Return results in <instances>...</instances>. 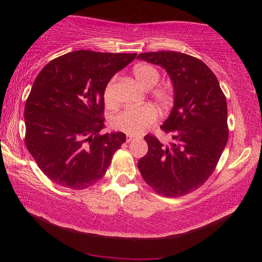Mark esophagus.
<instances>
[{
  "mask_svg": "<svg viewBox=\"0 0 262 262\" xmlns=\"http://www.w3.org/2000/svg\"><path fill=\"white\" fill-rule=\"evenodd\" d=\"M134 140H135V137L132 136V135H128V136L126 137V142H127V143H130L132 141H134Z\"/></svg>",
  "mask_w": 262,
  "mask_h": 262,
  "instance_id": "esophagus-1",
  "label": "esophagus"
}]
</instances>
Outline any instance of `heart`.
I'll list each match as a JSON object with an SVG mask.
<instances>
[{"mask_svg": "<svg viewBox=\"0 0 262 262\" xmlns=\"http://www.w3.org/2000/svg\"><path fill=\"white\" fill-rule=\"evenodd\" d=\"M136 81L144 89H151L157 84L160 79L158 69L151 64H138L133 69ZM117 77H113L104 89L103 99L108 107L116 104L115 85ZM152 97L160 105L168 107L173 101V92L169 86H157L152 90ZM158 119V113L152 105H142L136 108H127L113 116L110 124L117 130L124 132L129 135H138L152 126Z\"/></svg>", "mask_w": 262, "mask_h": 262, "instance_id": "heart-1", "label": "heart"}]
</instances>
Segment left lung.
I'll return each mask as SVG.
<instances>
[{"instance_id":"8db88e82","label":"left lung","mask_w":262,"mask_h":262,"mask_svg":"<svg viewBox=\"0 0 262 262\" xmlns=\"http://www.w3.org/2000/svg\"><path fill=\"white\" fill-rule=\"evenodd\" d=\"M137 58L162 66L174 91L173 108L161 126L173 141L163 145L146 135L148 151L138 169L157 193L185 196L208 180L226 146V98L211 70L190 55L163 51L142 53Z\"/></svg>"}]
</instances>
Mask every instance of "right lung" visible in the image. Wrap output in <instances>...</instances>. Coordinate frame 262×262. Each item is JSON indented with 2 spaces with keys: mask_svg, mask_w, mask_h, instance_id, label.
<instances>
[{
  "mask_svg": "<svg viewBox=\"0 0 262 262\" xmlns=\"http://www.w3.org/2000/svg\"><path fill=\"white\" fill-rule=\"evenodd\" d=\"M136 54L76 51L51 60L33 82L26 101V146L54 183L82 190L107 172L126 142L104 128L103 92Z\"/></svg>",
  "mask_w": 262,
  "mask_h": 262,
  "instance_id": "add662e5",
  "label": "right lung"
}]
</instances>
